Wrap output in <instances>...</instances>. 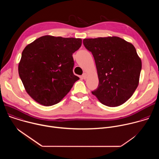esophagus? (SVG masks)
I'll list each match as a JSON object with an SVG mask.
<instances>
[{"instance_id": "34e87169", "label": "esophagus", "mask_w": 159, "mask_h": 159, "mask_svg": "<svg viewBox=\"0 0 159 159\" xmlns=\"http://www.w3.org/2000/svg\"><path fill=\"white\" fill-rule=\"evenodd\" d=\"M87 74L86 73L83 74V75H82V78H83L84 79H85L87 78Z\"/></svg>"}]
</instances>
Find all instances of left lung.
Segmentation results:
<instances>
[{
	"instance_id": "8db88e82",
	"label": "left lung",
	"mask_w": 159,
	"mask_h": 159,
	"mask_svg": "<svg viewBox=\"0 0 159 159\" xmlns=\"http://www.w3.org/2000/svg\"><path fill=\"white\" fill-rule=\"evenodd\" d=\"M83 43L97 68L99 85L93 94L107 106L125 103L137 89L142 70L133 45L116 36L84 39Z\"/></svg>"
}]
</instances>
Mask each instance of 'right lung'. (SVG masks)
Returning <instances> with one entry per match:
<instances>
[{"mask_svg":"<svg viewBox=\"0 0 159 159\" xmlns=\"http://www.w3.org/2000/svg\"><path fill=\"white\" fill-rule=\"evenodd\" d=\"M80 38L41 36L25 47L19 63V77L27 93L49 106L58 103L79 79L73 73V53Z\"/></svg>","mask_w":159,"mask_h":159,"instance_id":"1","label":"right lung"}]
</instances>
